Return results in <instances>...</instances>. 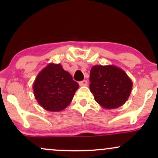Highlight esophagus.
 <instances>
[{
    "label": "esophagus",
    "mask_w": 158,
    "mask_h": 158,
    "mask_svg": "<svg viewBox=\"0 0 158 158\" xmlns=\"http://www.w3.org/2000/svg\"><path fill=\"white\" fill-rule=\"evenodd\" d=\"M79 84L80 86H87L88 85V81L87 80H83L81 81H79Z\"/></svg>",
    "instance_id": "34e87169"
}]
</instances>
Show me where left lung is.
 <instances>
[{"mask_svg": "<svg viewBox=\"0 0 158 158\" xmlns=\"http://www.w3.org/2000/svg\"><path fill=\"white\" fill-rule=\"evenodd\" d=\"M90 90L102 108L114 109L128 100L131 79L123 69L114 65H94L90 72Z\"/></svg>", "mask_w": 158, "mask_h": 158, "instance_id": "8db88e82", "label": "left lung"}]
</instances>
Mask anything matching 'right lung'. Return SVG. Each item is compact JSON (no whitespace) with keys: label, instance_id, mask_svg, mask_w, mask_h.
Masks as SVG:
<instances>
[{"label":"right lung","instance_id":"add662e5","mask_svg":"<svg viewBox=\"0 0 158 158\" xmlns=\"http://www.w3.org/2000/svg\"><path fill=\"white\" fill-rule=\"evenodd\" d=\"M79 84L61 64L50 63L35 77L32 88L39 104L49 111L64 110L71 102Z\"/></svg>","mask_w":158,"mask_h":158}]
</instances>
